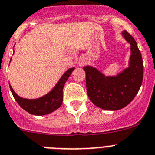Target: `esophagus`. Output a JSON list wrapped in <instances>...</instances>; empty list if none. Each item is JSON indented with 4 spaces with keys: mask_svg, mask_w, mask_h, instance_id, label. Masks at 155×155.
<instances>
[{
    "mask_svg": "<svg viewBox=\"0 0 155 155\" xmlns=\"http://www.w3.org/2000/svg\"><path fill=\"white\" fill-rule=\"evenodd\" d=\"M83 64H84V63H83V62H79V66H82Z\"/></svg>",
    "mask_w": 155,
    "mask_h": 155,
    "instance_id": "34e87169",
    "label": "esophagus"
}]
</instances>
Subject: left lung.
Returning <instances> with one entry per match:
<instances>
[{
	"label": "left lung",
	"instance_id": "1",
	"mask_svg": "<svg viewBox=\"0 0 155 155\" xmlns=\"http://www.w3.org/2000/svg\"><path fill=\"white\" fill-rule=\"evenodd\" d=\"M131 45L128 67L116 76H105L96 68L84 66L88 96L105 110L115 111L128 105L139 91L143 80V62L136 41L126 30L121 33Z\"/></svg>",
	"mask_w": 155,
	"mask_h": 155
}]
</instances>
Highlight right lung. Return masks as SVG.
<instances>
[{
  "instance_id": "1",
  "label": "right lung",
  "mask_w": 155,
  "mask_h": 155,
  "mask_svg": "<svg viewBox=\"0 0 155 155\" xmlns=\"http://www.w3.org/2000/svg\"><path fill=\"white\" fill-rule=\"evenodd\" d=\"M75 67L70 68L65 72L56 86L47 95L35 99H27L20 97L17 95L10 85L12 95L19 105L26 112L34 115H44L54 112L60 108L63 102V89L66 80Z\"/></svg>"
}]
</instances>
